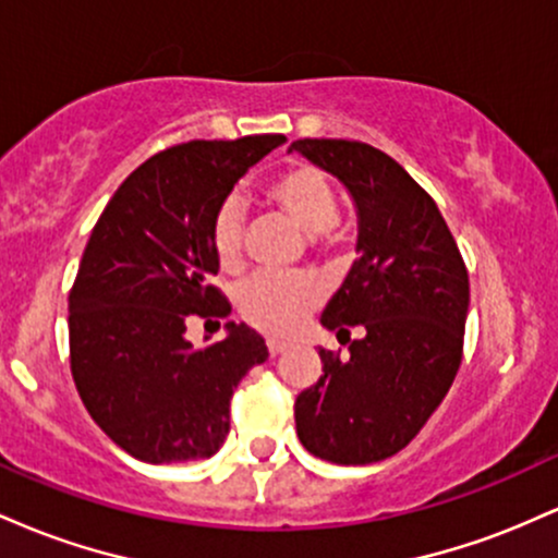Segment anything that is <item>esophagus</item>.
Returning a JSON list of instances; mask_svg holds the SVG:
<instances>
[{"mask_svg": "<svg viewBox=\"0 0 558 558\" xmlns=\"http://www.w3.org/2000/svg\"><path fill=\"white\" fill-rule=\"evenodd\" d=\"M286 349H288V343H286V341H280V338H267V351H270L272 356L283 354Z\"/></svg>", "mask_w": 558, "mask_h": 558, "instance_id": "obj_1", "label": "esophagus"}]
</instances>
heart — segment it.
Listing matches in <instances>:
<instances>
[{"label":"heart","instance_id":"1","mask_svg":"<svg viewBox=\"0 0 558 558\" xmlns=\"http://www.w3.org/2000/svg\"><path fill=\"white\" fill-rule=\"evenodd\" d=\"M267 198L312 235L317 252H332L338 246V194L330 178L312 165H291L267 183ZM209 243L217 265L235 270L243 259V215L235 198L220 204L209 228ZM317 304V288L301 275L259 272L248 278L239 291V312L254 328L286 336L296 330L312 306Z\"/></svg>","mask_w":558,"mask_h":558}]
</instances>
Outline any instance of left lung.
Wrapping results in <instances>:
<instances>
[{"mask_svg":"<svg viewBox=\"0 0 558 558\" xmlns=\"http://www.w3.org/2000/svg\"><path fill=\"white\" fill-rule=\"evenodd\" d=\"M291 149L332 172L360 215V257L319 317L349 356L319 349L323 375L293 403L296 435L325 462H383L457 377L470 275L438 204L386 151L345 138H299ZM351 327L363 338L351 342Z\"/></svg>","mask_w":558,"mask_h":558,"instance_id":"1","label":"left lung"}]
</instances>
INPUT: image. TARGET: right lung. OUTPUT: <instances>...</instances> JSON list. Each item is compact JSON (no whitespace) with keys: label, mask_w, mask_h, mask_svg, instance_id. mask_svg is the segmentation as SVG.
<instances>
[{"label":"right lung","mask_w":558,"mask_h":558,"mask_svg":"<svg viewBox=\"0 0 558 558\" xmlns=\"http://www.w3.org/2000/svg\"><path fill=\"white\" fill-rule=\"evenodd\" d=\"M286 136L189 141L146 159L114 191L70 288V373L83 407L123 451L149 464L209 459L230 430L241 377L267 360L265 338L228 323L196 349L194 317L230 315L213 283L209 228L252 165Z\"/></svg>","instance_id":"1"}]
</instances>
